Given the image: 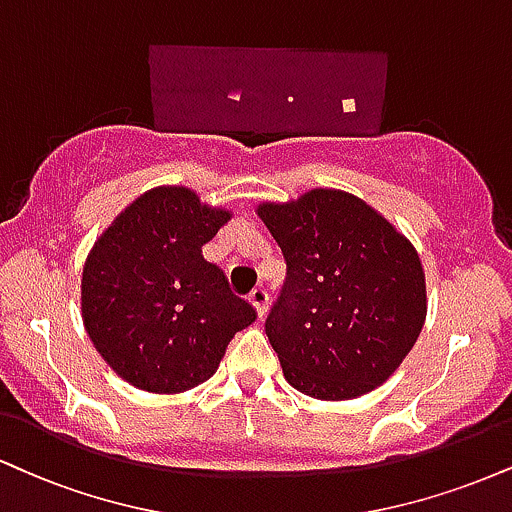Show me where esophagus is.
<instances>
[{
  "label": "esophagus",
  "instance_id": "1",
  "mask_svg": "<svg viewBox=\"0 0 512 512\" xmlns=\"http://www.w3.org/2000/svg\"><path fill=\"white\" fill-rule=\"evenodd\" d=\"M250 303H252V307H255L257 317L262 319L269 310V293L264 291V288H257V291H252V295H250Z\"/></svg>",
  "mask_w": 512,
  "mask_h": 512
}]
</instances>
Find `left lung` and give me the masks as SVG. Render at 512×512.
Here are the masks:
<instances>
[{"label": "left lung", "mask_w": 512, "mask_h": 512, "mask_svg": "<svg viewBox=\"0 0 512 512\" xmlns=\"http://www.w3.org/2000/svg\"><path fill=\"white\" fill-rule=\"evenodd\" d=\"M255 212L288 264L267 319L288 384L319 400L360 398L384 384L427 319L415 245L346 190L312 188Z\"/></svg>", "instance_id": "8db88e82"}]
</instances>
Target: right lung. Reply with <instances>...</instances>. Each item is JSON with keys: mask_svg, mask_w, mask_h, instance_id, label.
<instances>
[{"mask_svg": "<svg viewBox=\"0 0 512 512\" xmlns=\"http://www.w3.org/2000/svg\"><path fill=\"white\" fill-rule=\"evenodd\" d=\"M233 212L193 188L135 197L95 240L80 274V317L92 346L123 381L183 393L217 372L236 331L255 322L217 264L202 257Z\"/></svg>", "mask_w": 512, "mask_h": 512, "instance_id": "add662e5", "label": "right lung"}]
</instances>
